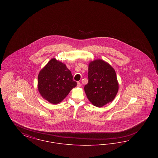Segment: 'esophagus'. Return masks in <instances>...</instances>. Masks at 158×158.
Returning <instances> with one entry per match:
<instances>
[{"label":"esophagus","mask_w":158,"mask_h":158,"mask_svg":"<svg viewBox=\"0 0 158 158\" xmlns=\"http://www.w3.org/2000/svg\"><path fill=\"white\" fill-rule=\"evenodd\" d=\"M77 87H81V83L79 82H78L77 83Z\"/></svg>","instance_id":"esophagus-1"}]
</instances>
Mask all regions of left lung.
<instances>
[{
    "label": "left lung",
    "instance_id": "8db88e82",
    "mask_svg": "<svg viewBox=\"0 0 158 158\" xmlns=\"http://www.w3.org/2000/svg\"><path fill=\"white\" fill-rule=\"evenodd\" d=\"M85 92L90 102L102 107L113 101L118 90V83L115 70L105 61H90L88 67V83Z\"/></svg>",
    "mask_w": 158,
    "mask_h": 158
}]
</instances>
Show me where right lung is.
<instances>
[{
	"instance_id": "right-lung-1",
	"label": "right lung",
	"mask_w": 158,
	"mask_h": 158,
	"mask_svg": "<svg viewBox=\"0 0 158 158\" xmlns=\"http://www.w3.org/2000/svg\"><path fill=\"white\" fill-rule=\"evenodd\" d=\"M76 85L66 64L54 58L41 70L38 76L40 94L53 104L61 102Z\"/></svg>"
}]
</instances>
